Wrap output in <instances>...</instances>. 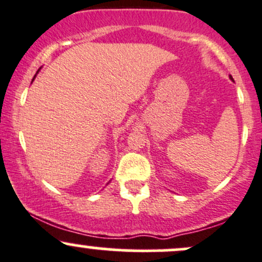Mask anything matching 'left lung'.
I'll return each mask as SVG.
<instances>
[{
	"label": "left lung",
	"mask_w": 262,
	"mask_h": 262,
	"mask_svg": "<svg viewBox=\"0 0 262 262\" xmlns=\"http://www.w3.org/2000/svg\"><path fill=\"white\" fill-rule=\"evenodd\" d=\"M229 78H230V79H231V80H234V79H232V77H231V76H229Z\"/></svg>",
	"instance_id": "left-lung-1"
}]
</instances>
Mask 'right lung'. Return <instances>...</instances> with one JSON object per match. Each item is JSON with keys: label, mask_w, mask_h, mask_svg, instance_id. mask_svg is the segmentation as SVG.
Wrapping results in <instances>:
<instances>
[{"label": "right lung", "mask_w": 262, "mask_h": 262, "mask_svg": "<svg viewBox=\"0 0 262 262\" xmlns=\"http://www.w3.org/2000/svg\"><path fill=\"white\" fill-rule=\"evenodd\" d=\"M38 72H39V70H38ZM38 72H37V73H36V74H34V77H33L32 82H33V80H34V78H36V77H37V74H38ZM109 183H111V182H109ZM109 183H108V184H109ZM108 184H107V185H108Z\"/></svg>", "instance_id": "right-lung-1"}]
</instances>
